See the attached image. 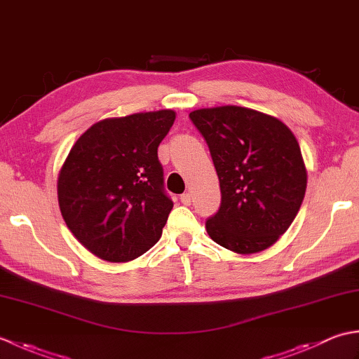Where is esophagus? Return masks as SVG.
I'll return each instance as SVG.
<instances>
[{
	"label": "esophagus",
	"mask_w": 359,
	"mask_h": 359,
	"mask_svg": "<svg viewBox=\"0 0 359 359\" xmlns=\"http://www.w3.org/2000/svg\"><path fill=\"white\" fill-rule=\"evenodd\" d=\"M180 201H182V203H184V205H191L193 194L191 193H184V194L180 196Z\"/></svg>",
	"instance_id": "1"
}]
</instances>
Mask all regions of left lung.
<instances>
[{"mask_svg":"<svg viewBox=\"0 0 359 359\" xmlns=\"http://www.w3.org/2000/svg\"><path fill=\"white\" fill-rule=\"evenodd\" d=\"M189 118L207 140L220 194L205 226L239 255L266 250L292 225L306 196L299 143L276 117L242 106L197 109Z\"/></svg>","mask_w":359,"mask_h":359,"instance_id":"8db88e82","label":"left lung"}]
</instances>
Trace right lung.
Segmentation results:
<instances>
[{
    "label": "right lung",
    "instance_id": "add662e5",
    "mask_svg": "<svg viewBox=\"0 0 359 359\" xmlns=\"http://www.w3.org/2000/svg\"><path fill=\"white\" fill-rule=\"evenodd\" d=\"M175 112L162 109L104 118L80 135L60 170L65 222L103 261L128 262L162 236L172 210L157 148Z\"/></svg>",
    "mask_w": 359,
    "mask_h": 359
}]
</instances>
